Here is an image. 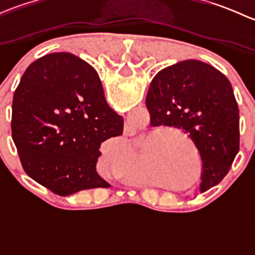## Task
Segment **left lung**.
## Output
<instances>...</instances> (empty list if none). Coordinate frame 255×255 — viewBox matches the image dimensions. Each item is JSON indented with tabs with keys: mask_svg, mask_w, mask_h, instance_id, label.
I'll list each match as a JSON object with an SVG mask.
<instances>
[{
	"mask_svg": "<svg viewBox=\"0 0 255 255\" xmlns=\"http://www.w3.org/2000/svg\"><path fill=\"white\" fill-rule=\"evenodd\" d=\"M151 126L187 133L202 161L200 191L217 185L239 150V111L231 82L200 60H184L159 71L145 99Z\"/></svg>",
	"mask_w": 255,
	"mask_h": 255,
	"instance_id": "obj_1",
	"label": "left lung"
}]
</instances>
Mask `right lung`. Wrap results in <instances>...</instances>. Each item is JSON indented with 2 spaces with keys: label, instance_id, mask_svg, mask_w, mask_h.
<instances>
[{
  "label": "right lung",
  "instance_id": "obj_1",
  "mask_svg": "<svg viewBox=\"0 0 255 255\" xmlns=\"http://www.w3.org/2000/svg\"><path fill=\"white\" fill-rule=\"evenodd\" d=\"M12 138L20 164L59 196L109 187L96 171L101 143L123 133L96 70L70 53L30 64L12 102Z\"/></svg>",
  "mask_w": 255,
  "mask_h": 255
}]
</instances>
